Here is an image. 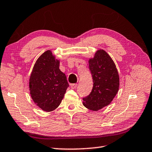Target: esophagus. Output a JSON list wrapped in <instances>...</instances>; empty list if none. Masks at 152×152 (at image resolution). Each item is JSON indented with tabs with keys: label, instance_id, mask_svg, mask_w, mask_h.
I'll return each instance as SVG.
<instances>
[{
	"label": "esophagus",
	"instance_id": "34e87169",
	"mask_svg": "<svg viewBox=\"0 0 152 152\" xmlns=\"http://www.w3.org/2000/svg\"><path fill=\"white\" fill-rule=\"evenodd\" d=\"M70 87L72 89H76L77 87V83H72V84H70Z\"/></svg>",
	"mask_w": 152,
	"mask_h": 152
}]
</instances>
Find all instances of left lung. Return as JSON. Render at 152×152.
Here are the masks:
<instances>
[{"mask_svg":"<svg viewBox=\"0 0 152 152\" xmlns=\"http://www.w3.org/2000/svg\"><path fill=\"white\" fill-rule=\"evenodd\" d=\"M88 62L93 87L91 93L83 99V104L97 111L110 104L115 97L119 88V77L114 61L104 50H98Z\"/></svg>","mask_w":152,"mask_h":152,"instance_id":"1","label":"left lung"}]
</instances>
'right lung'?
<instances>
[{
    "label": "right lung",
    "instance_id": "1",
    "mask_svg": "<svg viewBox=\"0 0 152 152\" xmlns=\"http://www.w3.org/2000/svg\"><path fill=\"white\" fill-rule=\"evenodd\" d=\"M60 61L51 50L38 58L29 78L32 99L42 110L51 112L61 104L69 86L66 77L59 69Z\"/></svg>",
    "mask_w": 152,
    "mask_h": 152
}]
</instances>
